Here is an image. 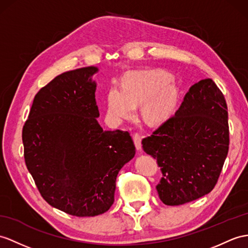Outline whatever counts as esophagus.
<instances>
[{
	"mask_svg": "<svg viewBox=\"0 0 248 248\" xmlns=\"http://www.w3.org/2000/svg\"><path fill=\"white\" fill-rule=\"evenodd\" d=\"M132 138H134V142H135V145L138 150H140L141 147H142V144H141V140H142V136L140 134H138V132H135L134 136H132Z\"/></svg>",
	"mask_w": 248,
	"mask_h": 248,
	"instance_id": "34e87169",
	"label": "esophagus"
}]
</instances>
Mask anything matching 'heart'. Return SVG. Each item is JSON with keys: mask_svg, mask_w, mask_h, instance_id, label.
Listing matches in <instances>:
<instances>
[{"mask_svg": "<svg viewBox=\"0 0 248 248\" xmlns=\"http://www.w3.org/2000/svg\"><path fill=\"white\" fill-rule=\"evenodd\" d=\"M178 88L163 70L130 71L123 78L122 88L111 86L106 94L107 114L113 122L130 119L142 103L141 114L150 124L165 121L177 101Z\"/></svg>", "mask_w": 248, "mask_h": 248, "instance_id": "heart-1", "label": "heart"}]
</instances>
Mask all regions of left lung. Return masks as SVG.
<instances>
[{
	"label": "left lung",
	"instance_id": "1",
	"mask_svg": "<svg viewBox=\"0 0 248 248\" xmlns=\"http://www.w3.org/2000/svg\"><path fill=\"white\" fill-rule=\"evenodd\" d=\"M161 167V201L174 206L214 189L229 148L224 95L211 78L194 84L176 113L142 140Z\"/></svg>",
	"mask_w": 248,
	"mask_h": 248
}]
</instances>
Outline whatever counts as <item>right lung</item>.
Segmentation results:
<instances>
[{"mask_svg": "<svg viewBox=\"0 0 248 248\" xmlns=\"http://www.w3.org/2000/svg\"><path fill=\"white\" fill-rule=\"evenodd\" d=\"M96 71L70 70L42 87L22 131L27 170L41 196L76 217L110 208L118 173L136 154L128 131L104 130L96 121Z\"/></svg>", "mask_w": 248, "mask_h": 248, "instance_id": "right-lung-1", "label": "right lung"}]
</instances>
